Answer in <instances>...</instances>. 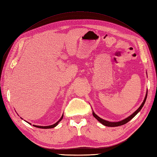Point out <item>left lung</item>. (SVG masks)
Returning a JSON list of instances; mask_svg holds the SVG:
<instances>
[{
    "label": "left lung",
    "instance_id": "8db88e82",
    "mask_svg": "<svg viewBox=\"0 0 157 157\" xmlns=\"http://www.w3.org/2000/svg\"><path fill=\"white\" fill-rule=\"evenodd\" d=\"M147 97V94H146V97H145V98H144V101L143 102L142 105H141L140 106V107H139L138 109H137L135 113H134L133 114H132L131 116L127 117V118H125V119H124V120H123V121H119V122H109V121H107L103 120L102 118H100L99 117H98V116L97 115V114H95L93 111V116H94V118H96L97 119L99 122H100V123H101L103 125L106 126V127H118V126L123 125V124H126V123H127L128 121H131V120L132 119V118L135 117L136 115V114L140 111V110H141V109L143 108V106L144 105V102H145V101H146Z\"/></svg>",
    "mask_w": 157,
    "mask_h": 157
}]
</instances>
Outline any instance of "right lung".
Segmentation results:
<instances>
[{
  "mask_svg": "<svg viewBox=\"0 0 157 157\" xmlns=\"http://www.w3.org/2000/svg\"><path fill=\"white\" fill-rule=\"evenodd\" d=\"M63 116L61 117V118H60V119H59V121H57L55 124H52V125H50V126H46V127H43V126H36V125H33V126H34V127H37V128H54V127H55L56 126L59 124V122H60L61 120L63 119ZM27 123H28V122H27ZM29 124H30V123H29Z\"/></svg>",
  "mask_w": 157,
  "mask_h": 157,
  "instance_id": "right-lung-1",
  "label": "right lung"
}]
</instances>
